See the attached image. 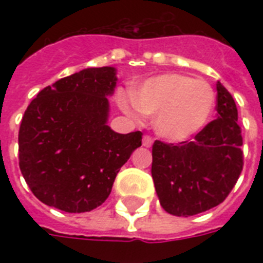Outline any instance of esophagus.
<instances>
[{
	"mask_svg": "<svg viewBox=\"0 0 263 263\" xmlns=\"http://www.w3.org/2000/svg\"><path fill=\"white\" fill-rule=\"evenodd\" d=\"M153 144V138L148 135L143 136V146L144 147H152Z\"/></svg>",
	"mask_w": 263,
	"mask_h": 263,
	"instance_id": "34e87169",
	"label": "esophagus"
}]
</instances>
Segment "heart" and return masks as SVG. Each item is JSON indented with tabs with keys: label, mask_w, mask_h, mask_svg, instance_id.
Returning <instances> with one entry per match:
<instances>
[{
	"label": "heart",
	"mask_w": 263,
	"mask_h": 263,
	"mask_svg": "<svg viewBox=\"0 0 263 263\" xmlns=\"http://www.w3.org/2000/svg\"><path fill=\"white\" fill-rule=\"evenodd\" d=\"M132 100L120 95L124 111L153 117L158 136L171 142L187 140L199 134L212 117L216 92L208 82L183 73L153 76L132 90Z\"/></svg>",
	"instance_id": "1"
}]
</instances>
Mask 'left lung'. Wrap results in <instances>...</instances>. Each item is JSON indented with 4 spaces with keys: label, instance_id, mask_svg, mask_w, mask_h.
<instances>
[{
    "label": "left lung",
    "instance_id": "left-lung-1",
    "mask_svg": "<svg viewBox=\"0 0 263 263\" xmlns=\"http://www.w3.org/2000/svg\"><path fill=\"white\" fill-rule=\"evenodd\" d=\"M217 119L179 144L156 140L152 176L165 212L195 216L224 202L241 169V131L237 107L229 91L217 82Z\"/></svg>",
    "mask_w": 263,
    "mask_h": 263
}]
</instances>
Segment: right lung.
<instances>
[{
  "label": "right lung",
  "instance_id": "obj_1",
  "mask_svg": "<svg viewBox=\"0 0 263 263\" xmlns=\"http://www.w3.org/2000/svg\"><path fill=\"white\" fill-rule=\"evenodd\" d=\"M116 68H86L39 91L23 116L18 165L41 202L67 213L107 199L120 168L142 146V132L107 125Z\"/></svg>",
  "mask_w": 263,
  "mask_h": 263
}]
</instances>
